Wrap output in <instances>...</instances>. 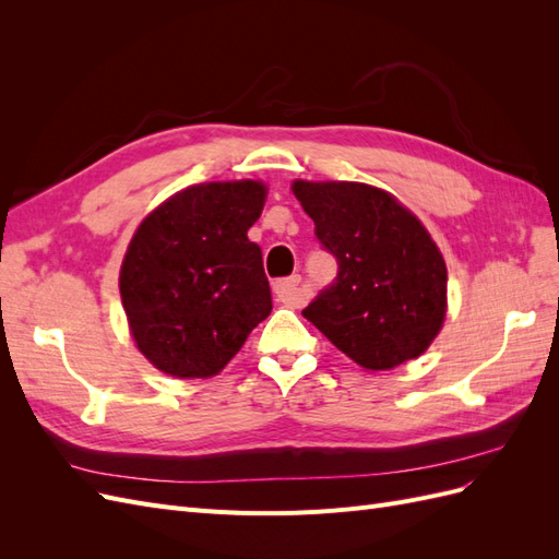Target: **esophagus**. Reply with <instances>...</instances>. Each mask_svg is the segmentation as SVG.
Listing matches in <instances>:
<instances>
[{"mask_svg":"<svg viewBox=\"0 0 559 559\" xmlns=\"http://www.w3.org/2000/svg\"><path fill=\"white\" fill-rule=\"evenodd\" d=\"M273 292L280 302L289 308H300L302 292H300V277H286L273 284Z\"/></svg>","mask_w":559,"mask_h":559,"instance_id":"34e87169","label":"esophagus"}]
</instances>
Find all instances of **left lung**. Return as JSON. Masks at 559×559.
Returning a JSON list of instances; mask_svg holds the SVG:
<instances>
[{
    "label": "left lung",
    "instance_id": "left-lung-1",
    "mask_svg": "<svg viewBox=\"0 0 559 559\" xmlns=\"http://www.w3.org/2000/svg\"><path fill=\"white\" fill-rule=\"evenodd\" d=\"M292 191L341 267L302 317L370 373L421 357L448 314L445 259L425 224L361 181L294 179Z\"/></svg>",
    "mask_w": 559,
    "mask_h": 559
}]
</instances>
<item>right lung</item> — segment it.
<instances>
[{
    "mask_svg": "<svg viewBox=\"0 0 559 559\" xmlns=\"http://www.w3.org/2000/svg\"><path fill=\"white\" fill-rule=\"evenodd\" d=\"M265 198L261 179L193 183L134 230L118 289L134 345L160 373L218 376L273 310L261 249L247 238Z\"/></svg>",
    "mask_w": 559,
    "mask_h": 559,
    "instance_id": "right-lung-1",
    "label": "right lung"
}]
</instances>
